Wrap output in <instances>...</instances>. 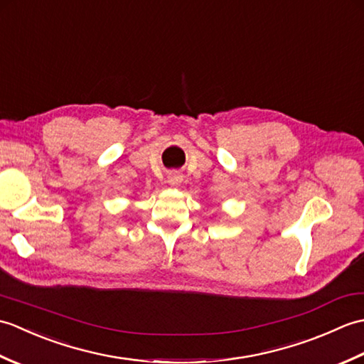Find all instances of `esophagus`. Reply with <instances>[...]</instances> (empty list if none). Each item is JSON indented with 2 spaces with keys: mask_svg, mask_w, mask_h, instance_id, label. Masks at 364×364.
<instances>
[{
  "mask_svg": "<svg viewBox=\"0 0 364 364\" xmlns=\"http://www.w3.org/2000/svg\"><path fill=\"white\" fill-rule=\"evenodd\" d=\"M167 181L172 184V186H178V184L183 181V176L178 172H170L167 176Z\"/></svg>",
  "mask_w": 364,
  "mask_h": 364,
  "instance_id": "obj_1",
  "label": "esophagus"
}]
</instances>
